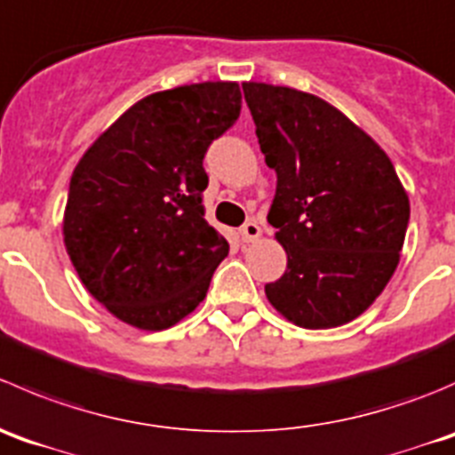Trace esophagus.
I'll return each instance as SVG.
<instances>
[{
	"label": "esophagus",
	"mask_w": 455,
	"mask_h": 455,
	"mask_svg": "<svg viewBox=\"0 0 455 455\" xmlns=\"http://www.w3.org/2000/svg\"><path fill=\"white\" fill-rule=\"evenodd\" d=\"M241 238L245 243H254L260 238V226L256 221H247L245 226L241 228Z\"/></svg>",
	"instance_id": "1"
}]
</instances>
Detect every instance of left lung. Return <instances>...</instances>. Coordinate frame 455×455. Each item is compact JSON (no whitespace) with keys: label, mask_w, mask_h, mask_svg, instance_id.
<instances>
[{"label":"left lung","mask_w":455,"mask_h":455,"mask_svg":"<svg viewBox=\"0 0 455 455\" xmlns=\"http://www.w3.org/2000/svg\"><path fill=\"white\" fill-rule=\"evenodd\" d=\"M265 164L276 172L267 221L287 269L265 294L305 330L361 316L394 276L409 196L385 150L321 97L243 84Z\"/></svg>","instance_id":"8db88e82"}]
</instances>
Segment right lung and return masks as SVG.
I'll return each mask as SVG.
<instances>
[{"label": "right lung", "mask_w": 455, "mask_h": 455, "mask_svg": "<svg viewBox=\"0 0 455 455\" xmlns=\"http://www.w3.org/2000/svg\"><path fill=\"white\" fill-rule=\"evenodd\" d=\"M238 115L236 81L148 94L76 164L66 250L85 290L119 321L168 330L208 294L229 245L204 219V156Z\"/></svg>", "instance_id": "add662e5"}]
</instances>
